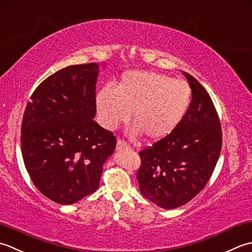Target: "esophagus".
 Returning <instances> with one entry per match:
<instances>
[{"mask_svg":"<svg viewBox=\"0 0 252 252\" xmlns=\"http://www.w3.org/2000/svg\"><path fill=\"white\" fill-rule=\"evenodd\" d=\"M130 147L127 145V143L125 142V141H123V140H117V143H116V150L119 151V152H121V151H124V150H126V151H128V150H130Z\"/></svg>","mask_w":252,"mask_h":252,"instance_id":"esophagus-1","label":"esophagus"}]
</instances>
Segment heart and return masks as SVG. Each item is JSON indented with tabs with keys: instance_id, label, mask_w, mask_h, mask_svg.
Masks as SVG:
<instances>
[{
	"instance_id": "b5f03b06",
	"label": "heart",
	"mask_w": 252,
	"mask_h": 252,
	"mask_svg": "<svg viewBox=\"0 0 252 252\" xmlns=\"http://www.w3.org/2000/svg\"><path fill=\"white\" fill-rule=\"evenodd\" d=\"M191 101V89L182 79L150 70L127 71L116 89L96 94V109L103 124L113 129L130 116L133 136L161 140L176 129Z\"/></svg>"
}]
</instances>
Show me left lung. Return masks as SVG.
<instances>
[{"label":"left lung","instance_id":"8db88e82","mask_svg":"<svg viewBox=\"0 0 252 252\" xmlns=\"http://www.w3.org/2000/svg\"><path fill=\"white\" fill-rule=\"evenodd\" d=\"M191 101L176 129L139 152L137 181L143 197L163 209L190 201L211 177L222 148V129L211 97L183 71Z\"/></svg>","mask_w":252,"mask_h":252}]
</instances>
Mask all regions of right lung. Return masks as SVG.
Instances as JSON below:
<instances>
[{"instance_id":"add662e5","label":"right lung","mask_w":252,"mask_h":252,"mask_svg":"<svg viewBox=\"0 0 252 252\" xmlns=\"http://www.w3.org/2000/svg\"><path fill=\"white\" fill-rule=\"evenodd\" d=\"M99 65H71L34 90L24 113L22 155L40 192L71 204L99 187L116 138L95 121Z\"/></svg>"}]
</instances>
